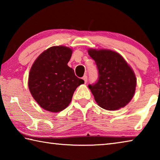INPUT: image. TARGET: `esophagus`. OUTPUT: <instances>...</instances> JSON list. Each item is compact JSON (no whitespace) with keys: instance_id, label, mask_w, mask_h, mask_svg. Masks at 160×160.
Returning <instances> with one entry per match:
<instances>
[{"instance_id":"1","label":"esophagus","mask_w":160,"mask_h":160,"mask_svg":"<svg viewBox=\"0 0 160 160\" xmlns=\"http://www.w3.org/2000/svg\"><path fill=\"white\" fill-rule=\"evenodd\" d=\"M82 79L84 80V82L86 83L87 81H88V76H87V75H84L83 78H82Z\"/></svg>"}]
</instances>
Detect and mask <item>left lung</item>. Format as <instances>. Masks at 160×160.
<instances>
[{
    "label": "left lung",
    "mask_w": 160,
    "mask_h": 160,
    "mask_svg": "<svg viewBox=\"0 0 160 160\" xmlns=\"http://www.w3.org/2000/svg\"><path fill=\"white\" fill-rule=\"evenodd\" d=\"M88 53L97 66V82L89 85L100 107L114 111L128 104L134 95L136 78L120 54L108 49L90 48Z\"/></svg>",
    "instance_id": "left-lung-1"
}]
</instances>
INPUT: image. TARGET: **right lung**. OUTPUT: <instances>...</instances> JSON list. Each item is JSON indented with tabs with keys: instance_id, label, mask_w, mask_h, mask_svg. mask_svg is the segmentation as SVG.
I'll return each mask as SVG.
<instances>
[{
	"instance_id": "add662e5",
	"label": "right lung",
	"mask_w": 160,
	"mask_h": 160,
	"mask_svg": "<svg viewBox=\"0 0 160 160\" xmlns=\"http://www.w3.org/2000/svg\"><path fill=\"white\" fill-rule=\"evenodd\" d=\"M72 50L64 46L48 48L38 56L29 74L28 86L38 104L51 112H59L71 102L75 90L84 80L68 66Z\"/></svg>"
}]
</instances>
